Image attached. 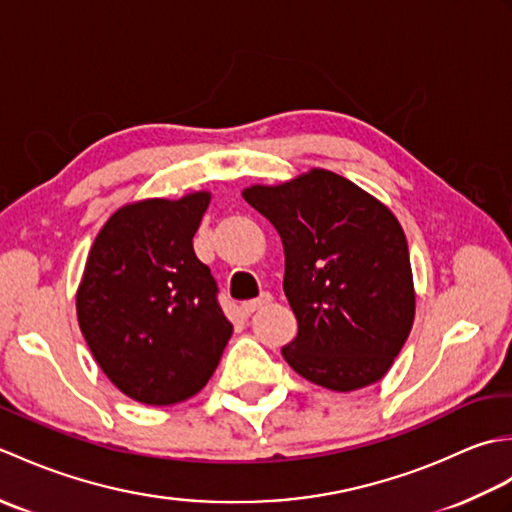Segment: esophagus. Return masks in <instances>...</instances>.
<instances>
[{"mask_svg": "<svg viewBox=\"0 0 512 512\" xmlns=\"http://www.w3.org/2000/svg\"><path fill=\"white\" fill-rule=\"evenodd\" d=\"M273 301V295H270V292H262V295H259L257 299H250V301H244L242 303V312L246 314H253V312H257L259 308H264V306H268V303Z\"/></svg>", "mask_w": 512, "mask_h": 512, "instance_id": "34e87169", "label": "esophagus"}]
</instances>
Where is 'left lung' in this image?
<instances>
[{
  "label": "left lung",
  "mask_w": 512,
  "mask_h": 512,
  "mask_svg": "<svg viewBox=\"0 0 512 512\" xmlns=\"http://www.w3.org/2000/svg\"><path fill=\"white\" fill-rule=\"evenodd\" d=\"M242 198L284 244V292L299 325L295 341L281 347L286 363L332 391L374 385L394 365L416 314L396 215L328 169L253 184Z\"/></svg>",
  "instance_id": "1"
}]
</instances>
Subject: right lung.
<instances>
[{
  "mask_svg": "<svg viewBox=\"0 0 512 512\" xmlns=\"http://www.w3.org/2000/svg\"><path fill=\"white\" fill-rule=\"evenodd\" d=\"M211 193L147 198L96 235L76 290V317L103 374L136 402L176 405L209 383L233 323L193 250Z\"/></svg>",
  "mask_w": 512,
  "mask_h": 512,
  "instance_id": "add662e5",
  "label": "right lung"
}]
</instances>
